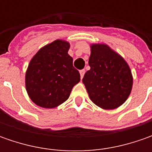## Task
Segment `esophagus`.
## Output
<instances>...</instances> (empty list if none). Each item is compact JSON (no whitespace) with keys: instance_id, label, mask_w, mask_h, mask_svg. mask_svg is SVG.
Returning <instances> with one entry per match:
<instances>
[{"instance_id":"34e87169","label":"esophagus","mask_w":152,"mask_h":152,"mask_svg":"<svg viewBox=\"0 0 152 152\" xmlns=\"http://www.w3.org/2000/svg\"><path fill=\"white\" fill-rule=\"evenodd\" d=\"M85 69H83V70H80V71H79V73H80V77H81V79H83V77H84V75H85Z\"/></svg>"}]
</instances>
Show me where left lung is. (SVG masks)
<instances>
[{"instance_id": "obj_1", "label": "left lung", "mask_w": 152, "mask_h": 152, "mask_svg": "<svg viewBox=\"0 0 152 152\" xmlns=\"http://www.w3.org/2000/svg\"><path fill=\"white\" fill-rule=\"evenodd\" d=\"M89 65L83 83L91 101L103 109L118 107L129 97L133 85L126 61L107 45H93Z\"/></svg>"}]
</instances>
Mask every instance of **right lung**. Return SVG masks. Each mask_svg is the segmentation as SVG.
Masks as SVG:
<instances>
[{
  "instance_id": "add662e5",
  "label": "right lung",
  "mask_w": 152,
  "mask_h": 152,
  "mask_svg": "<svg viewBox=\"0 0 152 152\" xmlns=\"http://www.w3.org/2000/svg\"><path fill=\"white\" fill-rule=\"evenodd\" d=\"M68 50L67 42L57 39L41 48L30 61L25 76L26 90L33 102L41 107L53 108L66 102L80 81Z\"/></svg>"
}]
</instances>
